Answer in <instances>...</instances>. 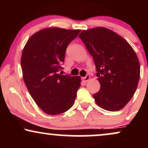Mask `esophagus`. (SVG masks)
<instances>
[{
    "instance_id": "1",
    "label": "esophagus",
    "mask_w": 148,
    "mask_h": 148,
    "mask_svg": "<svg viewBox=\"0 0 148 148\" xmlns=\"http://www.w3.org/2000/svg\"><path fill=\"white\" fill-rule=\"evenodd\" d=\"M90 79V76L89 75H87L86 76H85V77L82 78V80H83V81H84V82L86 83V82H88V81H89Z\"/></svg>"
}]
</instances>
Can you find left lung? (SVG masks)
Masks as SVG:
<instances>
[{
    "label": "left lung",
    "instance_id": "1",
    "mask_svg": "<svg viewBox=\"0 0 148 148\" xmlns=\"http://www.w3.org/2000/svg\"><path fill=\"white\" fill-rule=\"evenodd\" d=\"M79 37L92 56L100 90L93 95L103 109L124 108L135 93L140 78V63L133 48L113 30L97 27L82 30Z\"/></svg>",
    "mask_w": 148,
    "mask_h": 148
}]
</instances>
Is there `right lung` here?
<instances>
[{
    "label": "right lung",
    "instance_id": "right-lung-1",
    "mask_svg": "<svg viewBox=\"0 0 148 148\" xmlns=\"http://www.w3.org/2000/svg\"><path fill=\"white\" fill-rule=\"evenodd\" d=\"M80 30L51 27L39 30L27 41L21 65L23 79L37 105L48 115H58L73 106L81 86L79 76L59 74L66 49Z\"/></svg>",
    "mask_w": 148,
    "mask_h": 148
}]
</instances>
